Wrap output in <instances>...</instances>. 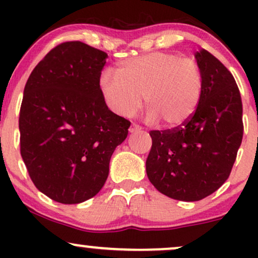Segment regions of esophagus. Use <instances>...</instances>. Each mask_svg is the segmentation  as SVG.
Instances as JSON below:
<instances>
[{
  "label": "esophagus",
  "mask_w": 258,
  "mask_h": 258,
  "mask_svg": "<svg viewBox=\"0 0 258 258\" xmlns=\"http://www.w3.org/2000/svg\"><path fill=\"white\" fill-rule=\"evenodd\" d=\"M142 130V127L137 125V123H132L131 126H130V132L131 133H136V132H139Z\"/></svg>",
  "instance_id": "obj_1"
}]
</instances>
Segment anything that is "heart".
Returning <instances> with one entry per match:
<instances>
[{
    "label": "heart",
    "instance_id": "heart-1",
    "mask_svg": "<svg viewBox=\"0 0 258 258\" xmlns=\"http://www.w3.org/2000/svg\"><path fill=\"white\" fill-rule=\"evenodd\" d=\"M116 74H100L99 90L106 105L123 117H131L141 109L143 96L147 120L162 121L167 128H176L188 122L203 97L199 64L173 53L126 59L117 64Z\"/></svg>",
    "mask_w": 258,
    "mask_h": 258
}]
</instances>
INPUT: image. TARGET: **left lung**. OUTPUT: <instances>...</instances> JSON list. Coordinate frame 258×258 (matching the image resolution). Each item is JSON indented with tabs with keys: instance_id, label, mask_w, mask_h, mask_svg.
<instances>
[{
	"instance_id": "1",
	"label": "left lung",
	"mask_w": 258,
	"mask_h": 258,
	"mask_svg": "<svg viewBox=\"0 0 258 258\" xmlns=\"http://www.w3.org/2000/svg\"><path fill=\"white\" fill-rule=\"evenodd\" d=\"M204 79L200 104L188 122L150 131L146 166L150 183L171 199L198 201L226 182L242 141L240 92L229 70L215 55L195 54Z\"/></svg>"
}]
</instances>
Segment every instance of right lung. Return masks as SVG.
<instances>
[{
    "instance_id": "obj_1",
    "label": "right lung",
    "mask_w": 258,
    "mask_h": 258,
    "mask_svg": "<svg viewBox=\"0 0 258 258\" xmlns=\"http://www.w3.org/2000/svg\"><path fill=\"white\" fill-rule=\"evenodd\" d=\"M106 58L80 41L63 42L26 81L20 154L35 186L57 203L80 204L98 193L128 133L131 122L109 110L100 93Z\"/></svg>"
}]
</instances>
